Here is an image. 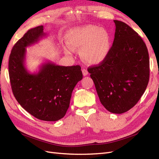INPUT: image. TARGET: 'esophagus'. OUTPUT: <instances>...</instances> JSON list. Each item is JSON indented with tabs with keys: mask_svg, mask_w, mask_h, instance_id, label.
Wrapping results in <instances>:
<instances>
[{
	"mask_svg": "<svg viewBox=\"0 0 159 159\" xmlns=\"http://www.w3.org/2000/svg\"><path fill=\"white\" fill-rule=\"evenodd\" d=\"M82 73H83V75L84 76H85V75H87L88 74V71L86 69H83L82 70Z\"/></svg>",
	"mask_w": 159,
	"mask_h": 159,
	"instance_id": "obj_1",
	"label": "esophagus"
}]
</instances>
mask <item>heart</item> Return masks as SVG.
<instances>
[{"label": "heart", "instance_id": "1", "mask_svg": "<svg viewBox=\"0 0 159 159\" xmlns=\"http://www.w3.org/2000/svg\"><path fill=\"white\" fill-rule=\"evenodd\" d=\"M66 44L71 49H80L82 59L89 64H99L106 58L111 48V36L107 30L97 26L86 25L70 30ZM67 54L71 51L66 49Z\"/></svg>", "mask_w": 159, "mask_h": 159}]
</instances>
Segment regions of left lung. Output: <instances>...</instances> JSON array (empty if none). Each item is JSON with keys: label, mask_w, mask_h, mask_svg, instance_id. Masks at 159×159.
<instances>
[{"label": "left lung", "mask_w": 159, "mask_h": 159, "mask_svg": "<svg viewBox=\"0 0 159 159\" xmlns=\"http://www.w3.org/2000/svg\"><path fill=\"white\" fill-rule=\"evenodd\" d=\"M114 22V41L107 57L88 71L100 102L109 112L120 114L141 99L150 70L148 50L141 37L125 22Z\"/></svg>", "instance_id": "obj_1"}]
</instances>
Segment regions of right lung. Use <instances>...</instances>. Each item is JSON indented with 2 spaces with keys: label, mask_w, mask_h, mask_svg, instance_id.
Listing matches in <instances>:
<instances>
[{
  "label": "right lung",
  "mask_w": 159,
  "mask_h": 159,
  "mask_svg": "<svg viewBox=\"0 0 159 159\" xmlns=\"http://www.w3.org/2000/svg\"><path fill=\"white\" fill-rule=\"evenodd\" d=\"M46 35L43 26L27 31L12 48L8 73L12 93L18 103L38 119L56 121L65 116L72 91L83 74L78 65L61 66L50 61L43 64L36 74L27 71L26 48Z\"/></svg>",
  "instance_id": "1"
}]
</instances>
